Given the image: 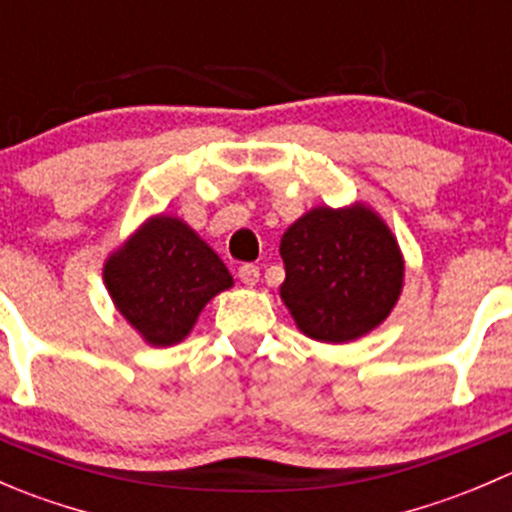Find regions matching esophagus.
Masks as SVG:
<instances>
[{
    "mask_svg": "<svg viewBox=\"0 0 512 512\" xmlns=\"http://www.w3.org/2000/svg\"><path fill=\"white\" fill-rule=\"evenodd\" d=\"M237 277H240V282L245 287H255L257 282H260V267L242 265L240 270H237Z\"/></svg>",
    "mask_w": 512,
    "mask_h": 512,
    "instance_id": "esophagus-1",
    "label": "esophagus"
}]
</instances>
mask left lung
<instances>
[{
	"mask_svg": "<svg viewBox=\"0 0 512 512\" xmlns=\"http://www.w3.org/2000/svg\"><path fill=\"white\" fill-rule=\"evenodd\" d=\"M280 297L304 337L347 344L394 312L404 289V252L371 205H317L280 240Z\"/></svg>",
	"mask_w": 512,
	"mask_h": 512,
	"instance_id": "left-lung-1",
	"label": "left lung"
}]
</instances>
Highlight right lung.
<instances>
[{
  "label": "right lung",
  "instance_id": "right-lung-1",
  "mask_svg": "<svg viewBox=\"0 0 512 512\" xmlns=\"http://www.w3.org/2000/svg\"><path fill=\"white\" fill-rule=\"evenodd\" d=\"M113 307L151 347L180 344L232 275L178 215H151L103 260Z\"/></svg>",
  "mask_w": 512,
  "mask_h": 512
}]
</instances>
